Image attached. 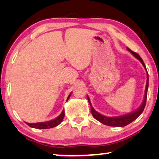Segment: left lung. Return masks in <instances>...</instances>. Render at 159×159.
<instances>
[{
  "label": "left lung",
  "mask_w": 159,
  "mask_h": 159,
  "mask_svg": "<svg viewBox=\"0 0 159 159\" xmlns=\"http://www.w3.org/2000/svg\"><path fill=\"white\" fill-rule=\"evenodd\" d=\"M127 51H129L132 55L140 61V62L142 63V64L144 66V68L145 69L147 72V83H146V88H145V98L144 101H143V103L142 104V106H140V108H138V110H136L135 111L131 113V114L125 115V116H120V117H106L105 116H103V115L100 114L99 113H98L96 111L94 110V108H93L92 105H91L90 98L88 96V100L89 103L90 105V111L91 113H92L93 116L94 118L98 120L100 122H101L102 124L105 125H108V126H111V127H125V126H127L130 124L132 121L135 120V119L138 118V117L140 116V115L142 114V112L144 110L145 104H146V99H147V94H148V74L146 67H145V65L143 62V61L140 56L138 55V53H135V52L132 51V50H130L129 48H127Z\"/></svg>",
  "instance_id": "8db88e82"
}]
</instances>
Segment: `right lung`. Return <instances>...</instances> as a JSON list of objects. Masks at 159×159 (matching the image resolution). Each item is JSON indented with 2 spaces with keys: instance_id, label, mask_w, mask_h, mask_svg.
Segmentation results:
<instances>
[{
  "instance_id": "1",
  "label": "right lung",
  "mask_w": 159,
  "mask_h": 159,
  "mask_svg": "<svg viewBox=\"0 0 159 159\" xmlns=\"http://www.w3.org/2000/svg\"><path fill=\"white\" fill-rule=\"evenodd\" d=\"M71 95H69L68 98H67V101H68L69 97H70ZM64 110L63 111L61 114L59 116H58L57 118H56L53 120H51L50 121H46V122H40V123H34V124H30V123H27V125L30 127L36 128V129H49V128L55 127L58 125H60L64 117Z\"/></svg>"
}]
</instances>
